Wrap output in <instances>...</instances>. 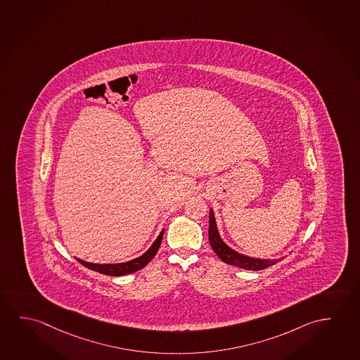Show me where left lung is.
Wrapping results in <instances>:
<instances>
[{
  "label": "left lung",
  "mask_w": 360,
  "mask_h": 360,
  "mask_svg": "<svg viewBox=\"0 0 360 360\" xmlns=\"http://www.w3.org/2000/svg\"><path fill=\"white\" fill-rule=\"evenodd\" d=\"M209 241L212 245V250L215 251L217 257L223 260L224 263L235 265L238 268L248 269V270H263L271 265L280 262V259H259V257H251L244 254H240L230 246L226 245L221 239L217 230V220L214 215V210L210 209L209 215Z\"/></svg>",
  "instance_id": "left-lung-1"
}]
</instances>
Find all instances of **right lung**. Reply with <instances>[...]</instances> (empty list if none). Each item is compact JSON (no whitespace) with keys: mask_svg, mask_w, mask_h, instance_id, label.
Here are the masks:
<instances>
[{"mask_svg":"<svg viewBox=\"0 0 360 360\" xmlns=\"http://www.w3.org/2000/svg\"><path fill=\"white\" fill-rule=\"evenodd\" d=\"M162 236H164V230H161L160 234H159V236H158L154 243H153V245L150 246L148 250L143 252V255L135 257V259H132L130 262H126V263H87L85 260H81V259H77V257H76V260H77L79 263L82 264L86 268L95 270V271L101 273V274L110 275V276H121V275L131 274V273H135L137 270L143 269V266H146V265L150 263V260L156 255V252H158L159 248H160Z\"/></svg>","mask_w":360,"mask_h":360,"instance_id":"obj_1","label":"right lung"}]
</instances>
